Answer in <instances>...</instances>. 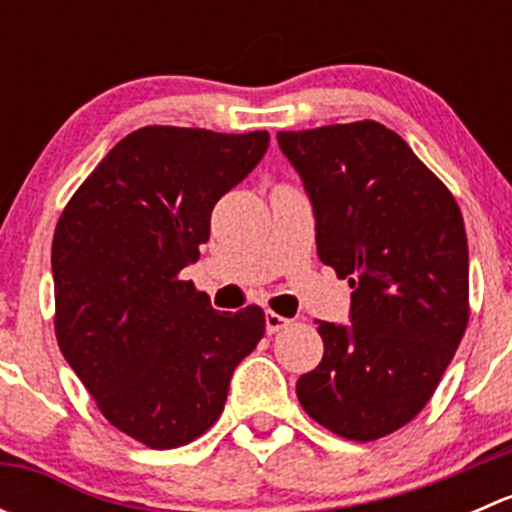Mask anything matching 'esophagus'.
I'll return each instance as SVG.
<instances>
[{
    "mask_svg": "<svg viewBox=\"0 0 512 512\" xmlns=\"http://www.w3.org/2000/svg\"><path fill=\"white\" fill-rule=\"evenodd\" d=\"M265 327H267V334H277V332H282V329L289 327V319L282 317V314L272 312V309H267V312H265Z\"/></svg>",
    "mask_w": 512,
    "mask_h": 512,
    "instance_id": "1",
    "label": "esophagus"
}]
</instances>
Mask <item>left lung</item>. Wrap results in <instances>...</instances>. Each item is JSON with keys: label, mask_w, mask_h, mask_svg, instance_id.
<instances>
[{"label": "left lung", "mask_w": 512, "mask_h": 512, "mask_svg": "<svg viewBox=\"0 0 512 512\" xmlns=\"http://www.w3.org/2000/svg\"><path fill=\"white\" fill-rule=\"evenodd\" d=\"M317 218V252L349 280L352 324L319 322L324 356L297 381L319 426L376 441L421 414L468 317V240L451 190L376 121L277 133Z\"/></svg>", "instance_id": "obj_1"}]
</instances>
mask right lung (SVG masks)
<instances>
[{
  "instance_id": "add662e5",
  "label": "right lung",
  "mask_w": 512,
  "mask_h": 512,
  "mask_svg": "<svg viewBox=\"0 0 512 512\" xmlns=\"http://www.w3.org/2000/svg\"><path fill=\"white\" fill-rule=\"evenodd\" d=\"M267 143V131L138 128L56 223V342L106 421L148 448L203 436L223 414L235 366L265 334L257 304L218 312L180 270L198 260L215 203Z\"/></svg>"
}]
</instances>
